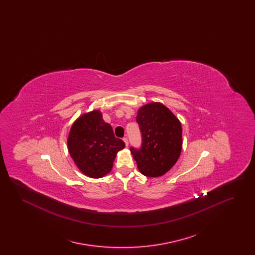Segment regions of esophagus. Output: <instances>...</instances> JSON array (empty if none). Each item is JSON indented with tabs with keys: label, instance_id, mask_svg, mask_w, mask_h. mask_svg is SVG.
<instances>
[{
	"label": "esophagus",
	"instance_id": "34e87169",
	"mask_svg": "<svg viewBox=\"0 0 255 255\" xmlns=\"http://www.w3.org/2000/svg\"><path fill=\"white\" fill-rule=\"evenodd\" d=\"M123 141H124L125 145L128 146V138H127V137H124V138H123Z\"/></svg>",
	"mask_w": 255,
	"mask_h": 255
}]
</instances>
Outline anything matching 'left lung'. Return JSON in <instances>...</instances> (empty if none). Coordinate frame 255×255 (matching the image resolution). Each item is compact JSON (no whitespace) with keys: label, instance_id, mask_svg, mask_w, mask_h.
Instances as JSON below:
<instances>
[{"label":"left lung","instance_id":"obj_1","mask_svg":"<svg viewBox=\"0 0 255 255\" xmlns=\"http://www.w3.org/2000/svg\"><path fill=\"white\" fill-rule=\"evenodd\" d=\"M136 122L142 135L140 149L131 148L139 172L158 178L167 173L180 158L182 147L181 122L166 106L151 102L137 111Z\"/></svg>","mask_w":255,"mask_h":255}]
</instances>
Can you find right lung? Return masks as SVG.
<instances>
[{
	"mask_svg": "<svg viewBox=\"0 0 255 255\" xmlns=\"http://www.w3.org/2000/svg\"><path fill=\"white\" fill-rule=\"evenodd\" d=\"M67 144L77 168L93 179L109 174L118 152L125 147L99 110L85 113L73 122Z\"/></svg>",
	"mask_w": 255,
	"mask_h": 255,
	"instance_id": "obj_1",
	"label": "right lung"
}]
</instances>
